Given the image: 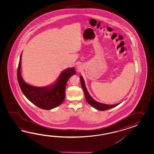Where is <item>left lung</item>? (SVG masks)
I'll return each instance as SVG.
<instances>
[{"label": "left lung", "mask_w": 154, "mask_h": 154, "mask_svg": "<svg viewBox=\"0 0 154 154\" xmlns=\"http://www.w3.org/2000/svg\"><path fill=\"white\" fill-rule=\"evenodd\" d=\"M80 79L82 88L84 90V94H85L86 100V101L88 103V104L92 106L93 107L98 109L99 111H106V110H107L109 109L115 107H116L117 106L119 105V103L113 105H106L104 103H99V102L96 101L93 98H92L91 96L88 94V91L86 88L84 80V79L82 77V76H80Z\"/></svg>", "instance_id": "left-lung-1"}]
</instances>
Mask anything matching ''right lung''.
Masks as SVG:
<instances>
[{"label":"right lung","instance_id":"right-lung-1","mask_svg":"<svg viewBox=\"0 0 154 154\" xmlns=\"http://www.w3.org/2000/svg\"><path fill=\"white\" fill-rule=\"evenodd\" d=\"M21 57L17 68V80L20 88L29 101L38 107L49 110L61 105L66 97V84L69 78L75 75L74 68H68L62 72L57 82L53 85L38 88L28 85L23 82L21 75Z\"/></svg>","mask_w":154,"mask_h":154}]
</instances>
